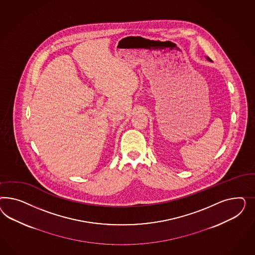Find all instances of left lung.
<instances>
[{
    "label": "left lung",
    "mask_w": 255,
    "mask_h": 255,
    "mask_svg": "<svg viewBox=\"0 0 255 255\" xmlns=\"http://www.w3.org/2000/svg\"><path fill=\"white\" fill-rule=\"evenodd\" d=\"M208 60H209H209H210V59H209V58H208Z\"/></svg>",
    "instance_id": "obj_1"
}]
</instances>
